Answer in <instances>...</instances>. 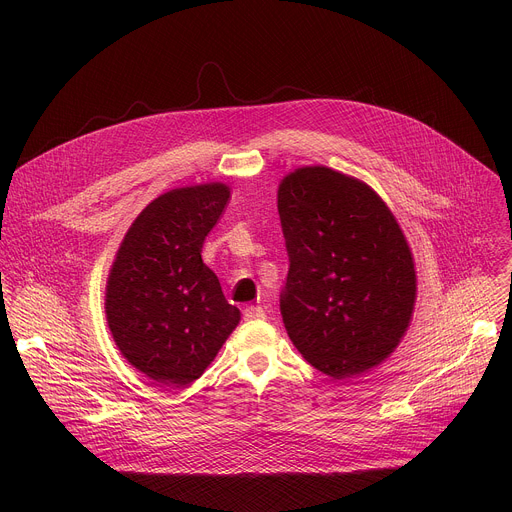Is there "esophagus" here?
<instances>
[{
    "instance_id": "1",
    "label": "esophagus",
    "mask_w": 512,
    "mask_h": 512,
    "mask_svg": "<svg viewBox=\"0 0 512 512\" xmlns=\"http://www.w3.org/2000/svg\"><path fill=\"white\" fill-rule=\"evenodd\" d=\"M243 316L245 320H259V318H265V310L261 306H247L243 310Z\"/></svg>"
}]
</instances>
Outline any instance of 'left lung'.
Listing matches in <instances>:
<instances>
[{"label":"left lung","mask_w":512,"mask_h":512,"mask_svg":"<svg viewBox=\"0 0 512 512\" xmlns=\"http://www.w3.org/2000/svg\"><path fill=\"white\" fill-rule=\"evenodd\" d=\"M277 210L289 257L279 310L302 356L332 379L367 373L409 328L417 277L389 206L326 166L287 174Z\"/></svg>","instance_id":"left-lung-1"}]
</instances>
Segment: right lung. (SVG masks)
Wrapping results in <instances>:
<instances>
[{
	"label": "right lung",
	"mask_w": 512,
	"mask_h": 512,
	"mask_svg": "<svg viewBox=\"0 0 512 512\" xmlns=\"http://www.w3.org/2000/svg\"><path fill=\"white\" fill-rule=\"evenodd\" d=\"M229 198L221 182L158 196L139 212L113 261L109 330L127 362L158 385L196 381L241 320L200 255Z\"/></svg>",
	"instance_id": "obj_1"
}]
</instances>
